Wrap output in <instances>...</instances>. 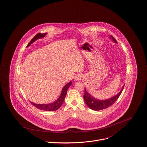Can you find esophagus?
I'll return each instance as SVG.
<instances>
[{
    "mask_svg": "<svg viewBox=\"0 0 147 147\" xmlns=\"http://www.w3.org/2000/svg\"><path fill=\"white\" fill-rule=\"evenodd\" d=\"M82 78V76L80 74H76V76L74 77V80L76 81H78L81 80Z\"/></svg>",
    "mask_w": 147,
    "mask_h": 147,
    "instance_id": "esophagus-1",
    "label": "esophagus"
}]
</instances>
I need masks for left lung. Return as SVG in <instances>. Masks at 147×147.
<instances>
[{"mask_svg":"<svg viewBox=\"0 0 147 147\" xmlns=\"http://www.w3.org/2000/svg\"><path fill=\"white\" fill-rule=\"evenodd\" d=\"M109 36L111 40L114 43H117V42L116 41V40L111 35ZM124 87V85L123 86V88L121 89V90L116 96L111 98H108L107 100H98L94 98L93 96H92L90 93H89V92L86 90V88H85V94L84 96V100L85 102V104L91 109L93 111L102 110L111 106L113 103L116 102V101L118 99V98L121 94Z\"/></svg>","mask_w":147,"mask_h":147,"instance_id":"1","label":"left lung"}]
</instances>
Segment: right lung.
<instances>
[{
  "label": "right lung",
  "mask_w": 147,
  "mask_h": 147,
  "mask_svg": "<svg viewBox=\"0 0 147 147\" xmlns=\"http://www.w3.org/2000/svg\"><path fill=\"white\" fill-rule=\"evenodd\" d=\"M47 35V33H39L37 34L32 39V40L30 42V43L28 44L27 46V47L30 46L32 43H34L35 41L39 39H41L44 38L46 35ZM72 84L71 81H70L69 82L66 84L63 88H62V90L61 91V94L58 98L57 100H55L54 102L50 103V104H35L34 102H31V103L36 108L38 109H39L40 110L43 111H54L58 110L63 104V102L64 101L65 98L66 97V95L67 94V91L69 88L71 86Z\"/></svg>",
  "instance_id": "1"
}]
</instances>
